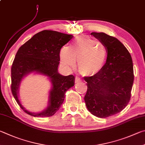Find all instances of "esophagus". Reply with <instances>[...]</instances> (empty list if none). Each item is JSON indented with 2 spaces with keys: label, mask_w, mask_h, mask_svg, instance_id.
Listing matches in <instances>:
<instances>
[{
  "label": "esophagus",
  "mask_w": 145,
  "mask_h": 145,
  "mask_svg": "<svg viewBox=\"0 0 145 145\" xmlns=\"http://www.w3.org/2000/svg\"><path fill=\"white\" fill-rule=\"evenodd\" d=\"M81 81V80H80V78L78 77H75V83H78V82H80Z\"/></svg>",
  "instance_id": "1"
}]
</instances>
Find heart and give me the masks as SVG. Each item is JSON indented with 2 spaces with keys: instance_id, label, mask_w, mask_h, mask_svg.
I'll return each mask as SVG.
<instances>
[{
  "instance_id": "1",
  "label": "heart",
  "mask_w": 145,
  "mask_h": 145,
  "mask_svg": "<svg viewBox=\"0 0 145 145\" xmlns=\"http://www.w3.org/2000/svg\"><path fill=\"white\" fill-rule=\"evenodd\" d=\"M107 56L104 44L89 37L75 39L69 47H63L60 52L61 60L65 67L72 68L77 59L79 72L84 76H93L102 69Z\"/></svg>"
}]
</instances>
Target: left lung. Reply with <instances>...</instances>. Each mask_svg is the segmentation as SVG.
Returning a JSON list of instances; mask_svg holds the SVG:
<instances>
[{
    "instance_id": "8db88e82",
    "label": "left lung",
    "mask_w": 145,
    "mask_h": 145,
    "mask_svg": "<svg viewBox=\"0 0 145 145\" xmlns=\"http://www.w3.org/2000/svg\"><path fill=\"white\" fill-rule=\"evenodd\" d=\"M91 35L106 46L107 58L98 73L84 77L88 85L84 100L92 114L106 118L122 111L130 101L134 82L133 60L117 38L103 32Z\"/></svg>"
}]
</instances>
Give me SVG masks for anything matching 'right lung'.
<instances>
[{
  "mask_svg": "<svg viewBox=\"0 0 145 145\" xmlns=\"http://www.w3.org/2000/svg\"><path fill=\"white\" fill-rule=\"evenodd\" d=\"M72 38V35L52 30H43L34 35L18 49L11 67L10 88L18 104L27 114L40 117L53 115L63 102L66 92L74 86L75 77L73 75L63 76L57 72L60 50ZM33 71L48 76L53 84L49 106L46 110L38 114L25 110L17 97L20 80L24 76Z\"/></svg>",
  "mask_w": 145,
  "mask_h": 145,
  "instance_id": "1",
  "label": "right lung"
}]
</instances>
